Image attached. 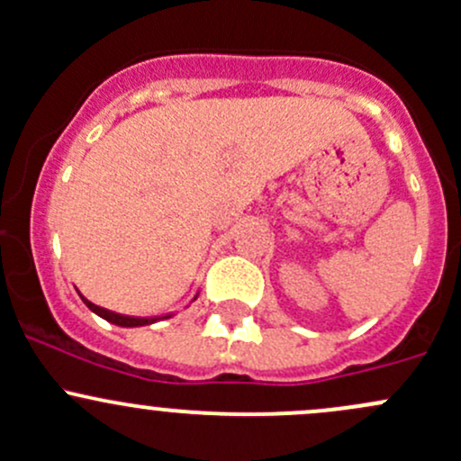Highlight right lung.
Instances as JSON below:
<instances>
[{
    "label": "right lung",
    "instance_id": "right-lung-1",
    "mask_svg": "<svg viewBox=\"0 0 461 461\" xmlns=\"http://www.w3.org/2000/svg\"><path fill=\"white\" fill-rule=\"evenodd\" d=\"M77 292H78V290H77ZM78 296H81L83 303H86L87 308H90V310L94 312V314H98V316H101V319L110 321V323H113V325H121V328H145V325L156 323V321L171 319V314H169V316H153V319H140V316H125V314H116V312H110V310L101 308V305H94L92 301H87L86 296L81 294V292H78ZM195 299H197V294L193 296V301H195Z\"/></svg>",
    "mask_w": 461,
    "mask_h": 461
}]
</instances>
